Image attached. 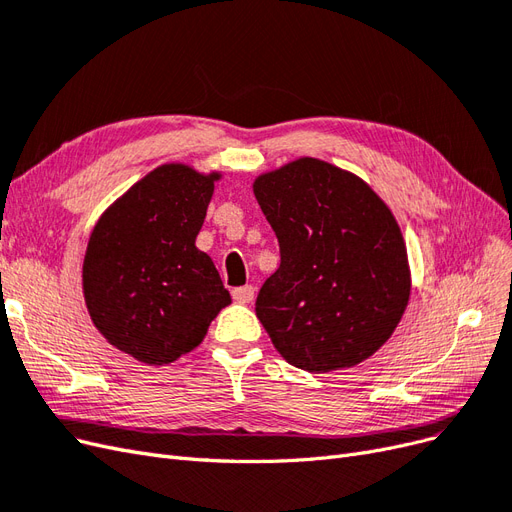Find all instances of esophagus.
I'll use <instances>...</instances> for the list:
<instances>
[{
  "instance_id": "1",
  "label": "esophagus",
  "mask_w": 512,
  "mask_h": 512,
  "mask_svg": "<svg viewBox=\"0 0 512 512\" xmlns=\"http://www.w3.org/2000/svg\"><path fill=\"white\" fill-rule=\"evenodd\" d=\"M232 298H234L238 304H249V302H253V298H255V287H253V285L236 287V289H232Z\"/></svg>"
}]
</instances>
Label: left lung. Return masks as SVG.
<instances>
[{"instance_id":"obj_1","label":"left lung","mask_w":512,"mask_h":512,"mask_svg":"<svg viewBox=\"0 0 512 512\" xmlns=\"http://www.w3.org/2000/svg\"><path fill=\"white\" fill-rule=\"evenodd\" d=\"M280 246L255 312L276 351L308 372L351 368L398 327L410 295L393 214L361 178L304 157L253 185Z\"/></svg>"}]
</instances>
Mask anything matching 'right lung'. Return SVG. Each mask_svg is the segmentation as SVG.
Listing matches in <instances>:
<instances>
[{"label": "right lung", "mask_w": 512, "mask_h": 512, "mask_svg": "<svg viewBox=\"0 0 512 512\" xmlns=\"http://www.w3.org/2000/svg\"><path fill=\"white\" fill-rule=\"evenodd\" d=\"M219 174L161 166L95 225L82 287L89 315L110 344L144 364L193 351L232 298L212 259L195 249Z\"/></svg>", "instance_id": "obj_1"}]
</instances>
